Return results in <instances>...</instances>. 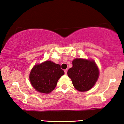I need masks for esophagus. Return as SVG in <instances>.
Here are the masks:
<instances>
[{"mask_svg": "<svg viewBox=\"0 0 124 124\" xmlns=\"http://www.w3.org/2000/svg\"><path fill=\"white\" fill-rule=\"evenodd\" d=\"M64 71H65V74L66 75L67 73V69H65V70H64Z\"/></svg>", "mask_w": 124, "mask_h": 124, "instance_id": "1", "label": "esophagus"}]
</instances>
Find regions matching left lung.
<instances>
[{
	"label": "left lung",
	"mask_w": 124,
	"mask_h": 124,
	"mask_svg": "<svg viewBox=\"0 0 124 124\" xmlns=\"http://www.w3.org/2000/svg\"><path fill=\"white\" fill-rule=\"evenodd\" d=\"M72 67L69 69L67 75L71 79L76 90L87 91L95 85L99 76V71L95 61L90 59L75 58Z\"/></svg>",
	"instance_id": "left-lung-1"
}]
</instances>
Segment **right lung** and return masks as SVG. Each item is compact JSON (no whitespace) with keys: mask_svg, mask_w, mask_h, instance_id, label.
<instances>
[{"mask_svg":"<svg viewBox=\"0 0 124 124\" xmlns=\"http://www.w3.org/2000/svg\"><path fill=\"white\" fill-rule=\"evenodd\" d=\"M64 74L59 64L46 61L34 65L29 74V80L37 91L49 93L55 88L58 80Z\"/></svg>","mask_w":124,"mask_h":124,"instance_id":"1","label":"right lung"}]
</instances>
